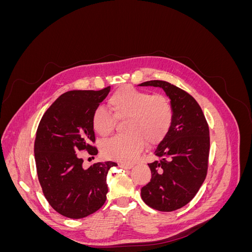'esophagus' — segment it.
I'll return each mask as SVG.
<instances>
[{
	"instance_id": "34e87169",
	"label": "esophagus",
	"mask_w": 252,
	"mask_h": 252,
	"mask_svg": "<svg viewBox=\"0 0 252 252\" xmlns=\"http://www.w3.org/2000/svg\"><path fill=\"white\" fill-rule=\"evenodd\" d=\"M120 167H121V168H123V169H130L131 167H132V165L131 164H127V163H121Z\"/></svg>"
}]
</instances>
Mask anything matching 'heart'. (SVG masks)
<instances>
[{
	"instance_id": "1",
	"label": "heart",
	"mask_w": 252,
	"mask_h": 252,
	"mask_svg": "<svg viewBox=\"0 0 252 252\" xmlns=\"http://www.w3.org/2000/svg\"><path fill=\"white\" fill-rule=\"evenodd\" d=\"M109 106L117 119H128L127 134L116 135L106 141L102 151L105 157L122 162H131L148 144L161 141L169 131L173 120L170 101L164 95L151 94L132 87H123L109 98ZM114 117L103 106L97 107L91 124L101 136L109 135L114 128Z\"/></svg>"
}]
</instances>
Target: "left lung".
Returning a JSON list of instances; mask_svg holds the SVG:
<instances>
[{
    "mask_svg": "<svg viewBox=\"0 0 252 252\" xmlns=\"http://www.w3.org/2000/svg\"><path fill=\"white\" fill-rule=\"evenodd\" d=\"M139 86L162 88L173 109L169 131L154 150L148 164L151 180L142 187V200L159 211H173L191 201L207 174L209 128L200 105L186 91L166 81H147Z\"/></svg>",
    "mask_w": 252,
    "mask_h": 252,
    "instance_id": "8db88e82",
    "label": "left lung"
}]
</instances>
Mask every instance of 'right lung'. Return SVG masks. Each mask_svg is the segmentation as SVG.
Here are the masks:
<instances>
[{
    "instance_id": "right-lung-1",
    "label": "right lung",
    "mask_w": 252,
    "mask_h": 252,
    "mask_svg": "<svg viewBox=\"0 0 252 252\" xmlns=\"http://www.w3.org/2000/svg\"><path fill=\"white\" fill-rule=\"evenodd\" d=\"M102 90H71L52 103L37 127L34 158L43 193L51 207L69 219H82L100 209L108 192L106 178L117 163L98 162L83 168L78 152L97 155L93 114L108 95Z\"/></svg>"
}]
</instances>
